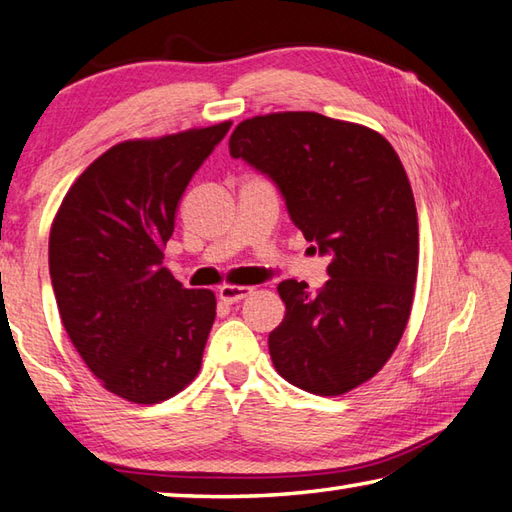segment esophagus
Returning <instances> with one entry per match:
<instances>
[{
	"label": "esophagus",
	"mask_w": 512,
	"mask_h": 512,
	"mask_svg": "<svg viewBox=\"0 0 512 512\" xmlns=\"http://www.w3.org/2000/svg\"><path fill=\"white\" fill-rule=\"evenodd\" d=\"M252 292H254V289L252 287H245V285H225V287H220L218 298L223 303L231 305V303L243 301V298H247Z\"/></svg>",
	"instance_id": "esophagus-1"
}]
</instances>
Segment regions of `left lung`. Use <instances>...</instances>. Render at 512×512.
<instances>
[{
	"mask_svg": "<svg viewBox=\"0 0 512 512\" xmlns=\"http://www.w3.org/2000/svg\"><path fill=\"white\" fill-rule=\"evenodd\" d=\"M229 153L274 182L292 223L330 256L316 294L294 278L278 285L276 372L321 397L350 392L390 359L412 310L419 227L397 151L361 124L287 111L240 122Z\"/></svg>",
	"mask_w": 512,
	"mask_h": 512,
	"instance_id": "left-lung-1",
	"label": "left lung"
}]
</instances>
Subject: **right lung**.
Segmentation results:
<instances>
[{"instance_id": "1", "label": "right lung", "mask_w": 512, "mask_h": 512, "mask_svg": "<svg viewBox=\"0 0 512 512\" xmlns=\"http://www.w3.org/2000/svg\"><path fill=\"white\" fill-rule=\"evenodd\" d=\"M231 122L129 140L73 182L48 238L64 330L104 388L160 403L196 379L216 318L209 289L162 267L176 207Z\"/></svg>"}]
</instances>
